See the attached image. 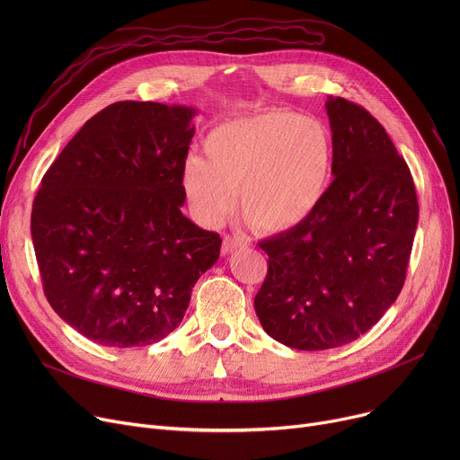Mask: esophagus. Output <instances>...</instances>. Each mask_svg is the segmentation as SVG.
Here are the masks:
<instances>
[{
	"label": "esophagus",
	"mask_w": 460,
	"mask_h": 460,
	"mask_svg": "<svg viewBox=\"0 0 460 460\" xmlns=\"http://www.w3.org/2000/svg\"><path fill=\"white\" fill-rule=\"evenodd\" d=\"M248 246V243L244 238H238V236H226L224 238V244H222V253L224 255H229V253H233L234 250H238V248H246Z\"/></svg>",
	"instance_id": "esophagus-1"
}]
</instances>
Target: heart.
I'll return each instance as SVG.
<instances>
[{"mask_svg":"<svg viewBox=\"0 0 460 460\" xmlns=\"http://www.w3.org/2000/svg\"><path fill=\"white\" fill-rule=\"evenodd\" d=\"M205 155H190L182 169L193 217L220 226L238 191L240 210L267 234L295 231L319 210L335 160L323 120L287 110L224 120L207 134Z\"/></svg>","mask_w":460,"mask_h":460,"instance_id":"obj_1","label":"heart"}]
</instances>
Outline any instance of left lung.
<instances>
[{
	"instance_id": "1",
	"label": "left lung",
	"mask_w": 460,
	"mask_h": 460,
	"mask_svg": "<svg viewBox=\"0 0 460 460\" xmlns=\"http://www.w3.org/2000/svg\"><path fill=\"white\" fill-rule=\"evenodd\" d=\"M333 181L319 210L295 231L262 240L269 274L255 313L272 340L298 350L347 345L397 300L418 227L406 162L378 120L328 96Z\"/></svg>"
}]
</instances>
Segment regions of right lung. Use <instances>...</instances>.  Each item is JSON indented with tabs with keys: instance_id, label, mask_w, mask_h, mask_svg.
Masks as SVG:
<instances>
[{
	"instance_id": "right-lung-1",
	"label": "right lung",
	"mask_w": 460,
	"mask_h": 460,
	"mask_svg": "<svg viewBox=\"0 0 460 460\" xmlns=\"http://www.w3.org/2000/svg\"><path fill=\"white\" fill-rule=\"evenodd\" d=\"M190 106L115 102L91 117L42 177L31 238L58 315L102 347L172 333L222 238L182 214Z\"/></svg>"
}]
</instances>
